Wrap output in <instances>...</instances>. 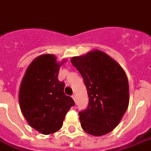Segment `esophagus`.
<instances>
[{
	"label": "esophagus",
	"mask_w": 151,
	"mask_h": 151,
	"mask_svg": "<svg viewBox=\"0 0 151 151\" xmlns=\"http://www.w3.org/2000/svg\"><path fill=\"white\" fill-rule=\"evenodd\" d=\"M72 98H73V101H76V95H75V94H73V96H72Z\"/></svg>",
	"instance_id": "esophagus-1"
}]
</instances>
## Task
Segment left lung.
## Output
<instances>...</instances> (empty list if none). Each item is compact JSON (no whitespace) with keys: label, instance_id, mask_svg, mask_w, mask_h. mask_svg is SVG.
<instances>
[{"label":"left lung","instance_id":"left-lung-1","mask_svg":"<svg viewBox=\"0 0 151 151\" xmlns=\"http://www.w3.org/2000/svg\"><path fill=\"white\" fill-rule=\"evenodd\" d=\"M70 61L81 74L89 97L87 108L79 112L82 129L93 136L108 134L128 107L129 84L124 70L99 50L73 57Z\"/></svg>","mask_w":151,"mask_h":151}]
</instances>
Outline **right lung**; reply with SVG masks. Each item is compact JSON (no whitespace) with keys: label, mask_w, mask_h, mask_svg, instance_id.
<instances>
[{"label":"right lung","mask_w":151,"mask_h":151,"mask_svg":"<svg viewBox=\"0 0 151 151\" xmlns=\"http://www.w3.org/2000/svg\"><path fill=\"white\" fill-rule=\"evenodd\" d=\"M64 60L57 62L54 54H43L30 63L19 91L23 115L30 127L43 134L60 130L73 100L64 93V82L58 73Z\"/></svg>","instance_id":"add662e5"}]
</instances>
